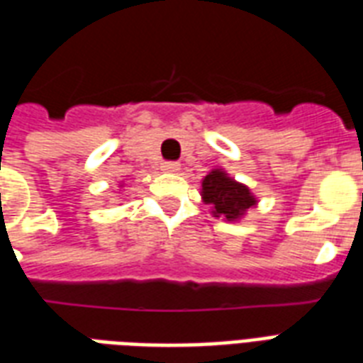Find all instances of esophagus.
Masks as SVG:
<instances>
[{
    "label": "esophagus",
    "instance_id": "obj_1",
    "mask_svg": "<svg viewBox=\"0 0 363 363\" xmlns=\"http://www.w3.org/2000/svg\"><path fill=\"white\" fill-rule=\"evenodd\" d=\"M179 169H181L179 162H164L162 164V171H165V173H177Z\"/></svg>",
    "mask_w": 363,
    "mask_h": 363
}]
</instances>
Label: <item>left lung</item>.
I'll list each match as a JSON object with an SVG mask.
<instances>
[{
  "mask_svg": "<svg viewBox=\"0 0 363 363\" xmlns=\"http://www.w3.org/2000/svg\"><path fill=\"white\" fill-rule=\"evenodd\" d=\"M201 198L213 207V215L226 220H239L250 207L258 203L248 186L228 177L226 171L213 169L201 182Z\"/></svg>",
  "mask_w": 363,
  "mask_h": 363,
  "instance_id": "left-lung-1",
  "label": "left lung"
}]
</instances>
